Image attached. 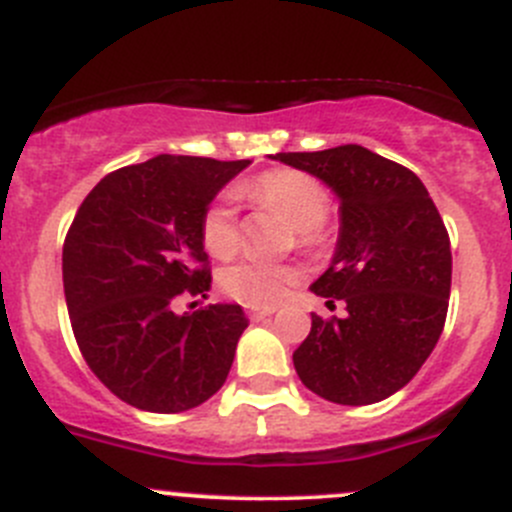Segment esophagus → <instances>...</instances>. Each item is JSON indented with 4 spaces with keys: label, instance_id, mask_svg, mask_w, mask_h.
<instances>
[{
    "label": "esophagus",
    "instance_id": "obj_1",
    "mask_svg": "<svg viewBox=\"0 0 512 512\" xmlns=\"http://www.w3.org/2000/svg\"><path fill=\"white\" fill-rule=\"evenodd\" d=\"M275 314V307H250L247 309V317L252 319V322H262V319L272 317Z\"/></svg>",
    "mask_w": 512,
    "mask_h": 512
}]
</instances>
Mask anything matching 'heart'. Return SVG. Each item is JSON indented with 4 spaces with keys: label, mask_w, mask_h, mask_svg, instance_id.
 Returning a JSON list of instances; mask_svg holds the SVG:
<instances>
[{
    "label": "heart",
    "mask_w": 512,
    "mask_h": 512,
    "mask_svg": "<svg viewBox=\"0 0 512 512\" xmlns=\"http://www.w3.org/2000/svg\"><path fill=\"white\" fill-rule=\"evenodd\" d=\"M237 193L252 203L282 210L299 230V240L312 242L329 215V195L312 175L299 170H270L242 185ZM200 237L210 255L227 257L240 242L235 210L227 200H215L200 220ZM299 282V270L285 262L242 257L225 267L220 285L232 299L250 307H272L282 302Z\"/></svg>",
    "instance_id": "obj_1"
}]
</instances>
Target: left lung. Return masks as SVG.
<instances>
[{
    "label": "left lung",
    "mask_w": 512,
    "mask_h": 512,
    "mask_svg": "<svg viewBox=\"0 0 512 512\" xmlns=\"http://www.w3.org/2000/svg\"><path fill=\"white\" fill-rule=\"evenodd\" d=\"M339 198L337 252L312 285L344 299L347 317L312 314L292 354L299 379L322 399L366 406L404 389L443 332L451 297V240L426 185L364 146L277 153Z\"/></svg>",
    "instance_id": "1"
}]
</instances>
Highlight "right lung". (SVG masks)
<instances>
[{
	"label": "right lung",
	"instance_id": "right-lung-1",
	"mask_svg": "<svg viewBox=\"0 0 512 512\" xmlns=\"http://www.w3.org/2000/svg\"><path fill=\"white\" fill-rule=\"evenodd\" d=\"M250 160L156 156L108 173L64 240V294L86 364L126 404L178 414L230 374L247 319L240 304L175 314L210 289L200 220Z\"/></svg>",
	"mask_w": 512,
	"mask_h": 512
}]
</instances>
